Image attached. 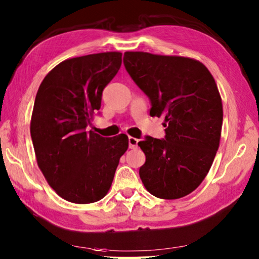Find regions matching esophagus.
<instances>
[{
	"mask_svg": "<svg viewBox=\"0 0 259 259\" xmlns=\"http://www.w3.org/2000/svg\"><path fill=\"white\" fill-rule=\"evenodd\" d=\"M128 142H129V148H137L138 147V142H139V140L137 138L129 137Z\"/></svg>",
	"mask_w": 259,
	"mask_h": 259,
	"instance_id": "34e87169",
	"label": "esophagus"
}]
</instances>
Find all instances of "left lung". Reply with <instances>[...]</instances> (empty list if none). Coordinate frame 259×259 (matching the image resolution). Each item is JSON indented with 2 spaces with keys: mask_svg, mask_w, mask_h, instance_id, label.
I'll return each instance as SVG.
<instances>
[{
  "mask_svg": "<svg viewBox=\"0 0 259 259\" xmlns=\"http://www.w3.org/2000/svg\"><path fill=\"white\" fill-rule=\"evenodd\" d=\"M123 64L150 102V115L163 116L165 137L145 136L139 176L162 199L189 195L207 175L219 149L222 101L213 76L199 61L125 52Z\"/></svg>",
  "mask_w": 259,
  "mask_h": 259,
  "instance_id": "8db88e82",
  "label": "left lung"
}]
</instances>
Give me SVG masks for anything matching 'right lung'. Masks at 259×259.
Masks as SVG:
<instances>
[{
	"mask_svg": "<svg viewBox=\"0 0 259 259\" xmlns=\"http://www.w3.org/2000/svg\"><path fill=\"white\" fill-rule=\"evenodd\" d=\"M121 63L120 52L65 60L37 92L30 122L37 163L56 194L71 203L102 199L128 149L124 134L109 138L86 130Z\"/></svg>",
	"mask_w": 259,
	"mask_h": 259,
	"instance_id": "1",
	"label": "right lung"
}]
</instances>
